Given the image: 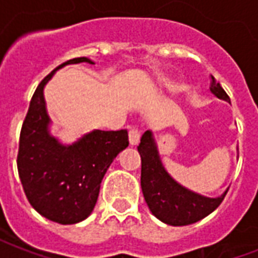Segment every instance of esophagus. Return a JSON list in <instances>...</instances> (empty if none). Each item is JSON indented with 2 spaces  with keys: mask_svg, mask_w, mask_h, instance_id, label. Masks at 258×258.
<instances>
[{
  "mask_svg": "<svg viewBox=\"0 0 258 258\" xmlns=\"http://www.w3.org/2000/svg\"><path fill=\"white\" fill-rule=\"evenodd\" d=\"M128 138H130V144H131V145H133V146L138 145V144H140V138H141L140 130L137 128V127H133V128H130Z\"/></svg>",
  "mask_w": 258,
  "mask_h": 258,
  "instance_id": "obj_1",
  "label": "esophagus"
}]
</instances>
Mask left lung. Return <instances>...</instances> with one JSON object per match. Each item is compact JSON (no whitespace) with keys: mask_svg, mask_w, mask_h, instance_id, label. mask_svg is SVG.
Masks as SVG:
<instances>
[{"mask_svg":"<svg viewBox=\"0 0 258 258\" xmlns=\"http://www.w3.org/2000/svg\"><path fill=\"white\" fill-rule=\"evenodd\" d=\"M211 94L231 103L227 92L211 76ZM141 188L152 214L173 227L189 225L200 221L216 210L228 189L217 198H207L185 188L166 171L151 130L141 138Z\"/></svg>","mask_w":258,"mask_h":258,"instance_id":"obj_1","label":"left lung"}]
</instances>
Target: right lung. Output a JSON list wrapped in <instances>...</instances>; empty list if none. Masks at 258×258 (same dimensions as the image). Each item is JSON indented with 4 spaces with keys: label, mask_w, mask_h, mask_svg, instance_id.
Segmentation results:
<instances>
[{
    "label": "right lung",
    "mask_w": 258,
    "mask_h": 258,
    "mask_svg": "<svg viewBox=\"0 0 258 258\" xmlns=\"http://www.w3.org/2000/svg\"><path fill=\"white\" fill-rule=\"evenodd\" d=\"M83 62L94 64L84 56L70 59L38 84L19 140L18 171L27 199L42 217L63 225L77 224L92 213L103 175L128 146L127 130H94L70 145L51 134L44 88L59 69Z\"/></svg>",
    "instance_id": "right-lung-1"
}]
</instances>
